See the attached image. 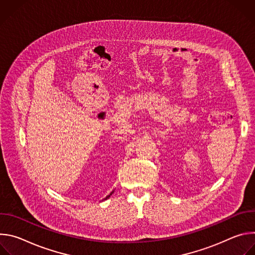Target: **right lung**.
<instances>
[{"label":"right lung","mask_w":255,"mask_h":255,"mask_svg":"<svg viewBox=\"0 0 255 255\" xmlns=\"http://www.w3.org/2000/svg\"><path fill=\"white\" fill-rule=\"evenodd\" d=\"M113 193H114V191H112V192H111L110 194H109V195H108V196H107V197H106V198H105V199H104L103 201H105V200H107V199H109V198H110V197H111V195H112Z\"/></svg>","instance_id":"add662e5"}]
</instances>
